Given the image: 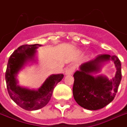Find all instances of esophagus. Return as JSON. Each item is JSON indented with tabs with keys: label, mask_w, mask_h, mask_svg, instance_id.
Wrapping results in <instances>:
<instances>
[{
	"label": "esophagus",
	"mask_w": 127,
	"mask_h": 127,
	"mask_svg": "<svg viewBox=\"0 0 127 127\" xmlns=\"http://www.w3.org/2000/svg\"><path fill=\"white\" fill-rule=\"evenodd\" d=\"M73 71H74L73 68H72V67L68 68H66L65 70V74L67 76L71 75L72 74V72H73Z\"/></svg>",
	"instance_id": "1"
}]
</instances>
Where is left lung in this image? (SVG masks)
I'll return each mask as SVG.
<instances>
[{
  "label": "left lung",
  "instance_id": "8db88e82",
  "mask_svg": "<svg viewBox=\"0 0 127 127\" xmlns=\"http://www.w3.org/2000/svg\"><path fill=\"white\" fill-rule=\"evenodd\" d=\"M113 61L116 68L114 77L94 76L103 66ZM74 98L80 106L89 110H97L110 103L115 97L121 80V64L115 55H100L94 60L84 63L74 74Z\"/></svg>",
  "mask_w": 127,
  "mask_h": 127
}]
</instances>
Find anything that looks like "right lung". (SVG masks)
I'll list each match as a JSON object with an SVG mask.
<instances>
[{"instance_id": "1", "label": "right lung", "mask_w": 127, "mask_h": 127, "mask_svg": "<svg viewBox=\"0 0 127 127\" xmlns=\"http://www.w3.org/2000/svg\"><path fill=\"white\" fill-rule=\"evenodd\" d=\"M41 45H24L19 47L9 58L5 79L11 99L24 109L35 111L45 107L51 99L55 87L63 78V74H51L37 90L19 86L17 76L29 63L37 62V49Z\"/></svg>"}]
</instances>
